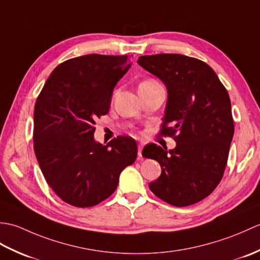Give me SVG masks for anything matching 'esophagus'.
Returning <instances> with one entry per match:
<instances>
[{"label":"esophagus","mask_w":260,"mask_h":260,"mask_svg":"<svg viewBox=\"0 0 260 260\" xmlns=\"http://www.w3.org/2000/svg\"><path fill=\"white\" fill-rule=\"evenodd\" d=\"M143 147H144V143L140 142V143H139V157L142 156V150H143Z\"/></svg>","instance_id":"34e87169"}]
</instances>
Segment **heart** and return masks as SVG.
Instances as JSON below:
<instances>
[{"mask_svg": "<svg viewBox=\"0 0 260 260\" xmlns=\"http://www.w3.org/2000/svg\"><path fill=\"white\" fill-rule=\"evenodd\" d=\"M144 82H155L154 80H146V81H144Z\"/></svg>", "mask_w": 260, "mask_h": 260, "instance_id": "1", "label": "heart"}]
</instances>
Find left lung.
<instances>
[{
	"mask_svg": "<svg viewBox=\"0 0 260 260\" xmlns=\"http://www.w3.org/2000/svg\"><path fill=\"white\" fill-rule=\"evenodd\" d=\"M137 63L167 87L162 133L175 135L176 143L170 151L144 147L142 155L162 169L148 186L172 206L194 204L217 187L227 164L235 132L228 92L213 69L196 58L159 53L142 56Z\"/></svg>",
	"mask_w": 260,
	"mask_h": 260,
	"instance_id": "8db88e82",
	"label": "left lung"
}]
</instances>
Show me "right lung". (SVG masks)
Here are the masks:
<instances>
[{
    "label": "right lung",
    "instance_id": "add662e5",
    "mask_svg": "<svg viewBox=\"0 0 260 260\" xmlns=\"http://www.w3.org/2000/svg\"><path fill=\"white\" fill-rule=\"evenodd\" d=\"M131 57L86 54L60 63L39 95L33 115L35 153L56 194L87 208L114 193L119 175L137 156L135 140H95L97 117L106 115L115 86L131 68Z\"/></svg>",
    "mask_w": 260,
    "mask_h": 260
}]
</instances>
